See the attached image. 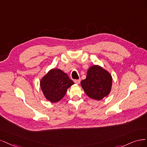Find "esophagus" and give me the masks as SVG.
Segmentation results:
<instances>
[{
	"mask_svg": "<svg viewBox=\"0 0 147 147\" xmlns=\"http://www.w3.org/2000/svg\"><path fill=\"white\" fill-rule=\"evenodd\" d=\"M74 82H75V84H79L80 82V79H76V80H74Z\"/></svg>",
	"mask_w": 147,
	"mask_h": 147,
	"instance_id": "34e87169",
	"label": "esophagus"
}]
</instances>
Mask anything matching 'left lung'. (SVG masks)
<instances>
[{
  "mask_svg": "<svg viewBox=\"0 0 147 147\" xmlns=\"http://www.w3.org/2000/svg\"><path fill=\"white\" fill-rule=\"evenodd\" d=\"M87 95L95 100H101L110 94L112 86L111 73L101 66L94 65L87 71L86 79L80 82Z\"/></svg>",
  "mask_w": 147,
  "mask_h": 147,
  "instance_id": "1",
  "label": "left lung"
}]
</instances>
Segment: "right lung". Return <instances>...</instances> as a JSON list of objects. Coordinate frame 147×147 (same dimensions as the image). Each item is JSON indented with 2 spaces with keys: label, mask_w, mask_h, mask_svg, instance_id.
Returning a JSON list of instances; mask_svg holds the SVG:
<instances>
[{
  "label": "right lung",
  "mask_w": 147,
  "mask_h": 147,
  "mask_svg": "<svg viewBox=\"0 0 147 147\" xmlns=\"http://www.w3.org/2000/svg\"><path fill=\"white\" fill-rule=\"evenodd\" d=\"M40 87L45 98L51 102L60 101L67 89L74 84L67 74L60 69H51L40 80Z\"/></svg>",
  "instance_id": "right-lung-1"
}]
</instances>
